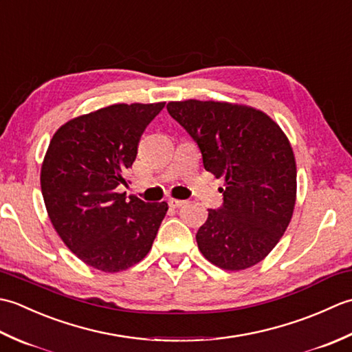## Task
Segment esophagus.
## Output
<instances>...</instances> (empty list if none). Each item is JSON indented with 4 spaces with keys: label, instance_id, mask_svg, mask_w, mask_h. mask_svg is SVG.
Instances as JSON below:
<instances>
[{
    "label": "esophagus",
    "instance_id": "1",
    "mask_svg": "<svg viewBox=\"0 0 352 352\" xmlns=\"http://www.w3.org/2000/svg\"><path fill=\"white\" fill-rule=\"evenodd\" d=\"M168 204H169L170 207L177 208V207H182V206H184V204H186V201H183V199H175V198H169V199H168Z\"/></svg>",
    "mask_w": 352,
    "mask_h": 352
}]
</instances>
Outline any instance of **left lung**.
Wrapping results in <instances>:
<instances>
[{
	"label": "left lung",
	"instance_id": "obj_1",
	"mask_svg": "<svg viewBox=\"0 0 352 352\" xmlns=\"http://www.w3.org/2000/svg\"><path fill=\"white\" fill-rule=\"evenodd\" d=\"M169 115L190 134L206 170L226 180L223 204L197 233L203 256L226 271L263 260L294 214L296 163L280 125L263 111L219 101H172Z\"/></svg>",
	"mask_w": 352,
	"mask_h": 352
}]
</instances>
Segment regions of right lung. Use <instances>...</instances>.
Returning a JSON list of instances; mask_svg holds the SVG:
<instances>
[{
  "mask_svg": "<svg viewBox=\"0 0 352 352\" xmlns=\"http://www.w3.org/2000/svg\"><path fill=\"white\" fill-rule=\"evenodd\" d=\"M164 102L113 104L63 124L52 136L41 188L52 227L86 265L119 272L149 252L168 212L119 193L146 125Z\"/></svg>",
  "mask_w": 352,
  "mask_h": 352,
  "instance_id": "right-lung-1",
  "label": "right lung"
}]
</instances>
